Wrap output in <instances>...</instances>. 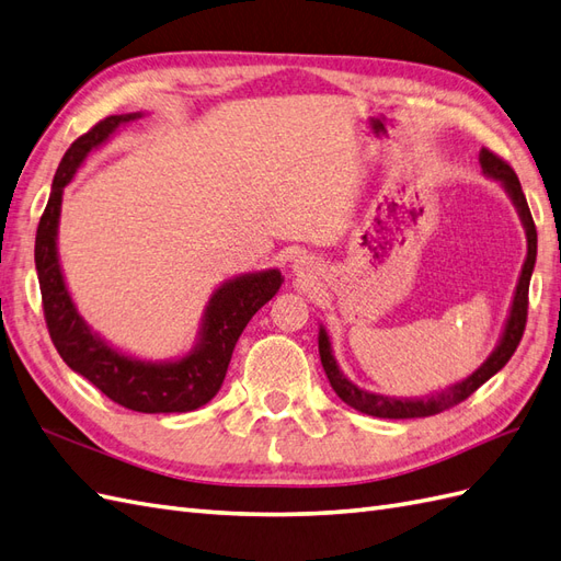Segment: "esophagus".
<instances>
[{
	"label": "esophagus",
	"mask_w": 561,
	"mask_h": 561,
	"mask_svg": "<svg viewBox=\"0 0 561 561\" xmlns=\"http://www.w3.org/2000/svg\"><path fill=\"white\" fill-rule=\"evenodd\" d=\"M291 272H294V275H296L298 279L308 282V279L314 277V261H312L310 255H298V257H294Z\"/></svg>",
	"instance_id": "obj_1"
}]
</instances>
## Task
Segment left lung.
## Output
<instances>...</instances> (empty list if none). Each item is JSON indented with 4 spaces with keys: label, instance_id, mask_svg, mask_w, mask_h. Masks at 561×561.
<instances>
[{
    "label": "left lung",
    "instance_id": "obj_1",
    "mask_svg": "<svg viewBox=\"0 0 561 561\" xmlns=\"http://www.w3.org/2000/svg\"><path fill=\"white\" fill-rule=\"evenodd\" d=\"M479 163H481L483 175L500 182L502 190H505L516 213H519V220H522L524 232H526V257H524V265L519 272V282H516V286H514V296H512L505 327H502V334L495 343V348L477 369L471 371L469 377L445 386V389H440V391L426 393V396H414V398H391V396L371 393L367 389H360V386L353 383L346 375H343L339 363H336V357H334V351H332V339H329V332L324 329V324H320L318 346H320V360L327 371V379H329V383H332V389L336 391V396L343 400V403L355 408L357 412H365V414H371V417H381V420L431 417V414H438L457 403H462V400L477 391L479 386H483L493 375H497V371L505 367L510 357L514 355L516 346H519L524 327H526L528 284H530V275H534V267H536L538 234H536V225H534V218H530L526 196L522 192V184H519V178H516V172L505 161H502V158H497L488 149H481Z\"/></svg>",
    "mask_w": 561,
    "mask_h": 561
}]
</instances>
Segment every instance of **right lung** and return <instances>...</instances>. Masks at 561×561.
Segmentation results:
<instances>
[{"label": "right lung", "instance_id": "right-lung-1", "mask_svg": "<svg viewBox=\"0 0 561 561\" xmlns=\"http://www.w3.org/2000/svg\"><path fill=\"white\" fill-rule=\"evenodd\" d=\"M141 116V111L108 116L96 123L88 135L70 144L54 175L47 208L39 218L35 267L49 336L70 369L127 410L147 414L192 412L206 405L220 391L241 332L253 314L275 298L284 277L277 267H270L225 279L210 294L201 314L192 351L170 360H147V357L125 353L84 322L68 291L59 257L64 190L90 153L102 149L123 125L139 121Z\"/></svg>", "mask_w": 561, "mask_h": 561}]
</instances>
